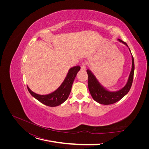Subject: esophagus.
Returning <instances> with one entry per match:
<instances>
[{"mask_svg":"<svg viewBox=\"0 0 149 149\" xmlns=\"http://www.w3.org/2000/svg\"><path fill=\"white\" fill-rule=\"evenodd\" d=\"M87 65H88V62H87V61H83V62L82 63H81V69L85 70L86 68Z\"/></svg>","mask_w":149,"mask_h":149,"instance_id":"esophagus-1","label":"esophagus"}]
</instances>
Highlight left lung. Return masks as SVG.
Instances as JSON below:
<instances>
[{
  "mask_svg": "<svg viewBox=\"0 0 149 149\" xmlns=\"http://www.w3.org/2000/svg\"><path fill=\"white\" fill-rule=\"evenodd\" d=\"M118 40L120 42H122L123 43L127 46L126 42H123V40H120V39H118ZM132 68L127 83L123 89L116 92H109L105 89L99 83L95 76L91 72V70H87V73L88 75V88L91 95L93 100L96 101L98 103L102 104H112L120 100L123 97H124L127 94L130 89L133 82V79H134L135 65L133 56L132 57Z\"/></svg>",
  "mask_w": 149,
  "mask_h": 149,
  "instance_id": "left-lung-1",
  "label": "left lung"
}]
</instances>
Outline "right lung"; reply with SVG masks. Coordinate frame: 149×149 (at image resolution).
Returning a JSON list of instances; mask_svg holds the SVG:
<instances>
[{
    "label": "right lung",
    "instance_id": "obj_1",
    "mask_svg": "<svg viewBox=\"0 0 149 149\" xmlns=\"http://www.w3.org/2000/svg\"><path fill=\"white\" fill-rule=\"evenodd\" d=\"M80 69V66H76L70 68L68 74L60 86L54 92L48 95H38L31 91L28 87V90L31 95L38 100L42 103L50 107H55L60 105L68 99L70 91L72 85L77 75V72Z\"/></svg>",
    "mask_w": 149,
    "mask_h": 149
}]
</instances>
